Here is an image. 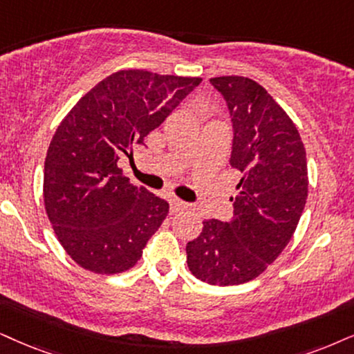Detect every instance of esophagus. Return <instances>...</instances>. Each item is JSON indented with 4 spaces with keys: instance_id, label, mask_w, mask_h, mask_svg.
I'll use <instances>...</instances> for the list:
<instances>
[{
    "instance_id": "obj_1",
    "label": "esophagus",
    "mask_w": 354,
    "mask_h": 354,
    "mask_svg": "<svg viewBox=\"0 0 354 354\" xmlns=\"http://www.w3.org/2000/svg\"><path fill=\"white\" fill-rule=\"evenodd\" d=\"M189 207V204L185 203V201H180V199H173L171 204H169V212L171 214H178L181 212V210H185Z\"/></svg>"
}]
</instances>
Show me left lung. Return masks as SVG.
Returning <instances> with one entry per match:
<instances>
[{
  "label": "left lung",
  "mask_w": 354,
  "mask_h": 354,
  "mask_svg": "<svg viewBox=\"0 0 354 354\" xmlns=\"http://www.w3.org/2000/svg\"><path fill=\"white\" fill-rule=\"evenodd\" d=\"M234 124L230 165L241 173L229 222H203L186 245L187 268L212 286L254 279L292 239L307 199V160L292 119L261 84L245 77L210 78Z\"/></svg>",
  "instance_id": "8db88e82"
}]
</instances>
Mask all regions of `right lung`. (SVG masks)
<instances>
[{
  "mask_svg": "<svg viewBox=\"0 0 354 354\" xmlns=\"http://www.w3.org/2000/svg\"><path fill=\"white\" fill-rule=\"evenodd\" d=\"M203 78L119 70L71 107L48 145L44 204L68 257L96 274L131 270L169 205L131 185L120 155L171 114Z\"/></svg>",
  "mask_w": 354,
  "mask_h": 354,
  "instance_id": "obj_1",
  "label": "right lung"
}]
</instances>
